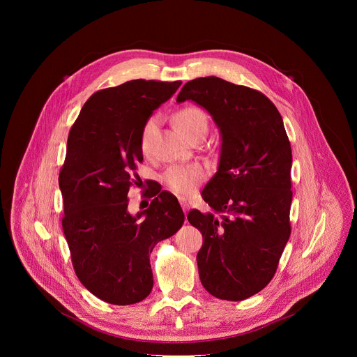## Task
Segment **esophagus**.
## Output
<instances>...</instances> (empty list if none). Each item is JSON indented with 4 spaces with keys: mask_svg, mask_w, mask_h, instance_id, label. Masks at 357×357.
<instances>
[{
    "mask_svg": "<svg viewBox=\"0 0 357 357\" xmlns=\"http://www.w3.org/2000/svg\"><path fill=\"white\" fill-rule=\"evenodd\" d=\"M179 203H181V206H182V209H183V212L186 215V212L190 209V203L185 197H179Z\"/></svg>",
    "mask_w": 357,
    "mask_h": 357,
    "instance_id": "obj_1",
    "label": "esophagus"
}]
</instances>
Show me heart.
<instances>
[{
  "label": "heart",
  "instance_id": "obj_1",
  "mask_svg": "<svg viewBox=\"0 0 357 357\" xmlns=\"http://www.w3.org/2000/svg\"><path fill=\"white\" fill-rule=\"evenodd\" d=\"M175 126L178 131L183 137H189L193 131L205 127L208 128V117L200 109L196 107H185L179 110L174 117ZM158 119L151 117L145 121L141 137H139V145L141 151L146 154L149 149V142L154 131L157 128ZM206 178V168L200 164H190V165H174L169 167L164 175L162 181L164 183L175 193L178 195H190L196 190V188L205 181Z\"/></svg>",
  "mask_w": 357,
  "mask_h": 357
}]
</instances>
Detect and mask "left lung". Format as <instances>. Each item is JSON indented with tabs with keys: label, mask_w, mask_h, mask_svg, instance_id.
Returning a JSON list of instances; mask_svg holds the SVG:
<instances>
[{
	"label": "left lung",
	"mask_w": 357,
	"mask_h": 357,
	"mask_svg": "<svg viewBox=\"0 0 357 357\" xmlns=\"http://www.w3.org/2000/svg\"><path fill=\"white\" fill-rule=\"evenodd\" d=\"M205 109L220 135L215 176L202 190L212 213L190 211L203 236L202 285L219 299L243 301L274 277L291 234L292 152L282 117L263 93L216 76L188 82L176 101Z\"/></svg>",
	"instance_id": "1"
}]
</instances>
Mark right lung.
I'll return each mask as SVG.
<instances>
[{
	"instance_id": "1",
	"label": "right lung",
	"mask_w": 357,
	"mask_h": 357,
	"mask_svg": "<svg viewBox=\"0 0 357 357\" xmlns=\"http://www.w3.org/2000/svg\"><path fill=\"white\" fill-rule=\"evenodd\" d=\"M181 84L137 79L98 90L68 137L59 174L63 233L80 282L113 305L137 303L149 295L154 285L149 254L185 220L178 199L168 192L135 216L127 197L142 161L141 130Z\"/></svg>"
}]
</instances>
